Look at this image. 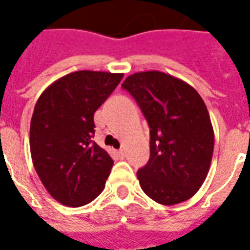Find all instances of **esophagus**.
Listing matches in <instances>:
<instances>
[{"instance_id": "obj_1", "label": "esophagus", "mask_w": 250, "mask_h": 250, "mask_svg": "<svg viewBox=\"0 0 250 250\" xmlns=\"http://www.w3.org/2000/svg\"><path fill=\"white\" fill-rule=\"evenodd\" d=\"M116 155L123 159V158H125V151H123V150H118V151H116Z\"/></svg>"}]
</instances>
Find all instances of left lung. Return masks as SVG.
Returning a JSON list of instances; mask_svg holds the SVG:
<instances>
[{
  "label": "left lung",
  "mask_w": 250,
  "mask_h": 250,
  "mask_svg": "<svg viewBox=\"0 0 250 250\" xmlns=\"http://www.w3.org/2000/svg\"><path fill=\"white\" fill-rule=\"evenodd\" d=\"M150 127V159L138 170L142 190L161 205L191 198L209 173L214 131L199 93L159 71L138 72L122 84Z\"/></svg>",
  "instance_id": "left-lung-1"
}]
</instances>
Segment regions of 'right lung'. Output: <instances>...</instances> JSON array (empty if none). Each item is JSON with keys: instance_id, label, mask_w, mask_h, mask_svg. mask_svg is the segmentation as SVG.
Here are the masks:
<instances>
[{"instance_id": "add662e5", "label": "right lung", "mask_w": 250, "mask_h": 250, "mask_svg": "<svg viewBox=\"0 0 250 250\" xmlns=\"http://www.w3.org/2000/svg\"><path fill=\"white\" fill-rule=\"evenodd\" d=\"M123 73L77 71L52 83L30 120L36 173L60 204L79 208L103 191L114 165L92 141L93 114L118 87Z\"/></svg>"}]
</instances>
